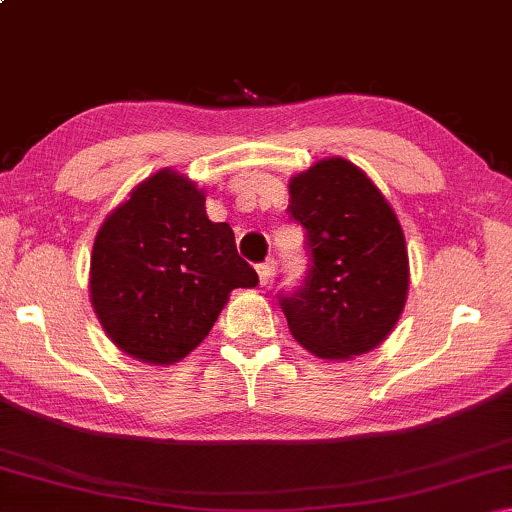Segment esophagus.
Listing matches in <instances>:
<instances>
[{"instance_id":"34e87169","label":"esophagus","mask_w":512,"mask_h":512,"mask_svg":"<svg viewBox=\"0 0 512 512\" xmlns=\"http://www.w3.org/2000/svg\"><path fill=\"white\" fill-rule=\"evenodd\" d=\"M257 275H259V282L262 284H268L273 280L275 275V259H266L264 264L257 266Z\"/></svg>"}]
</instances>
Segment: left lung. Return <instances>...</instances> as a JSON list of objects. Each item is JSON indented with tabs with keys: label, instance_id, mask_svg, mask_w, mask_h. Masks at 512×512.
<instances>
[{
	"label": "left lung",
	"instance_id": "8db88e82",
	"mask_svg": "<svg viewBox=\"0 0 512 512\" xmlns=\"http://www.w3.org/2000/svg\"><path fill=\"white\" fill-rule=\"evenodd\" d=\"M289 216L305 228V280L277 300L302 348L350 359L386 339L409 289V257L393 207L359 167L320 160L289 185Z\"/></svg>",
	"mask_w": 512,
	"mask_h": 512
}]
</instances>
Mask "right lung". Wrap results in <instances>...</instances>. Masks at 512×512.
Instances as JSON below:
<instances>
[{
	"label": "right lung",
	"mask_w": 512,
	"mask_h": 512,
	"mask_svg": "<svg viewBox=\"0 0 512 512\" xmlns=\"http://www.w3.org/2000/svg\"><path fill=\"white\" fill-rule=\"evenodd\" d=\"M257 282L230 225L207 219L205 194L171 169L137 185L94 239L92 307L112 343L146 363L187 357L230 291Z\"/></svg>",
	"instance_id": "add662e5"
}]
</instances>
